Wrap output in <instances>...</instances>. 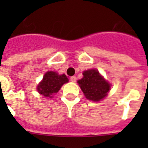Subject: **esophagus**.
Instances as JSON below:
<instances>
[{"label":"esophagus","instance_id":"esophagus-1","mask_svg":"<svg viewBox=\"0 0 148 148\" xmlns=\"http://www.w3.org/2000/svg\"><path fill=\"white\" fill-rule=\"evenodd\" d=\"M76 80H77V77H75V76H72V77H71V82H76Z\"/></svg>","mask_w":148,"mask_h":148}]
</instances>
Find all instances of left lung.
Returning a JSON list of instances; mask_svg holds the SVG:
<instances>
[{"mask_svg": "<svg viewBox=\"0 0 148 148\" xmlns=\"http://www.w3.org/2000/svg\"><path fill=\"white\" fill-rule=\"evenodd\" d=\"M77 83L87 99L93 101H99L106 97L110 90V85L94 69L84 71L83 77L77 81Z\"/></svg>", "mask_w": 148, "mask_h": 148, "instance_id": "1", "label": "left lung"}]
</instances>
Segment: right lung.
<instances>
[{
	"mask_svg": "<svg viewBox=\"0 0 148 148\" xmlns=\"http://www.w3.org/2000/svg\"><path fill=\"white\" fill-rule=\"evenodd\" d=\"M68 78L65 74L58 75L54 71L47 72L39 84L37 90L40 94L46 97H52V96L60 90L63 84L68 82Z\"/></svg>",
	"mask_w": 148,
	"mask_h": 148,
	"instance_id": "obj_1",
	"label": "right lung"
}]
</instances>
